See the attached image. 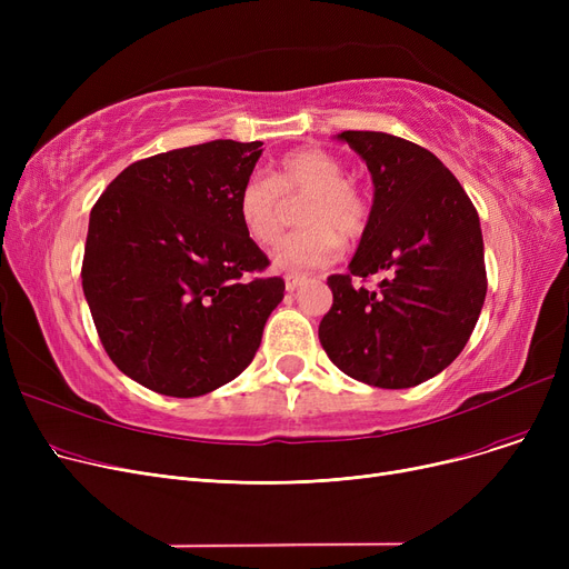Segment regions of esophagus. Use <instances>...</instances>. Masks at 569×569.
<instances>
[{
  "label": "esophagus",
  "instance_id": "obj_1",
  "mask_svg": "<svg viewBox=\"0 0 569 569\" xmlns=\"http://www.w3.org/2000/svg\"><path fill=\"white\" fill-rule=\"evenodd\" d=\"M283 279H286V290H288V292H292L297 286H300V283L305 281V277H302V274H295V272L286 274Z\"/></svg>",
  "mask_w": 569,
  "mask_h": 569
}]
</instances>
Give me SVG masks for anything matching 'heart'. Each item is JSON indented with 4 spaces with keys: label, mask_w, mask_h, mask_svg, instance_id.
I'll return each mask as SVG.
<instances>
[{
    "label": "heart",
    "mask_w": 569,
    "mask_h": 569,
    "mask_svg": "<svg viewBox=\"0 0 569 569\" xmlns=\"http://www.w3.org/2000/svg\"><path fill=\"white\" fill-rule=\"evenodd\" d=\"M297 221L305 226L277 249L274 262L290 272H309L341 256V239L355 242L369 223L365 191L346 177L343 163L320 147L283 154L272 174L253 172L239 189L237 214L258 247H274L286 228V202L302 200Z\"/></svg>",
    "instance_id": "heart-1"
}]
</instances>
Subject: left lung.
Here are the masks:
<instances>
[{
  "label": "left lung",
  "mask_w": 569,
  "mask_h": 569,
  "mask_svg": "<svg viewBox=\"0 0 569 569\" xmlns=\"http://www.w3.org/2000/svg\"><path fill=\"white\" fill-rule=\"evenodd\" d=\"M339 138L367 161L376 193L348 272L327 279L335 300L318 337L346 376L406 390L450 367L480 318V217L429 149L382 131ZM373 273L386 277L373 291L359 286Z\"/></svg>",
  "instance_id": "1"
}]
</instances>
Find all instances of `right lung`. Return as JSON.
Instances as JSON below:
<instances>
[{
  "instance_id": "obj_1",
  "label": "right lung",
  "mask_w": 569,
  "mask_h": 569,
  "mask_svg": "<svg viewBox=\"0 0 569 569\" xmlns=\"http://www.w3.org/2000/svg\"><path fill=\"white\" fill-rule=\"evenodd\" d=\"M262 142L212 140L140 159L89 214L82 290L112 365L191 399L242 373L283 300L237 196Z\"/></svg>"
}]
</instances>
